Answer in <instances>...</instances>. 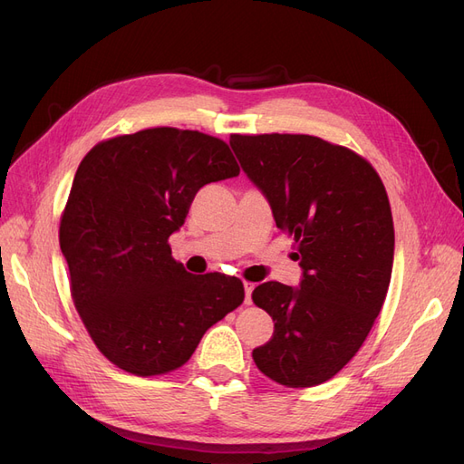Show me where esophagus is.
<instances>
[{
  "label": "esophagus",
  "instance_id": "1",
  "mask_svg": "<svg viewBox=\"0 0 464 464\" xmlns=\"http://www.w3.org/2000/svg\"><path fill=\"white\" fill-rule=\"evenodd\" d=\"M244 288H246V304H251V292H254L256 285L249 283V280H244Z\"/></svg>",
  "mask_w": 464,
  "mask_h": 464
}]
</instances>
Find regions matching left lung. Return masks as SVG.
<instances>
[{"label":"left lung","instance_id":"1","mask_svg":"<svg viewBox=\"0 0 464 464\" xmlns=\"http://www.w3.org/2000/svg\"><path fill=\"white\" fill-rule=\"evenodd\" d=\"M230 145L304 269L300 288L269 280L251 294L275 321L254 362L285 387L319 385L354 358L387 296L395 228L385 186L358 152L315 135L234 133Z\"/></svg>","mask_w":464,"mask_h":464}]
</instances>
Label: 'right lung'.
I'll return each instance as SVG.
<instances>
[{
	"label": "right lung",
	"mask_w": 464,
	"mask_h": 464,
	"mask_svg": "<svg viewBox=\"0 0 464 464\" xmlns=\"http://www.w3.org/2000/svg\"><path fill=\"white\" fill-rule=\"evenodd\" d=\"M237 174L222 139L178 128L104 139L81 160L60 247L82 325L120 370L181 368L205 331L244 302L240 278L189 275L168 244L195 193Z\"/></svg>",
	"instance_id": "add662e5"
}]
</instances>
